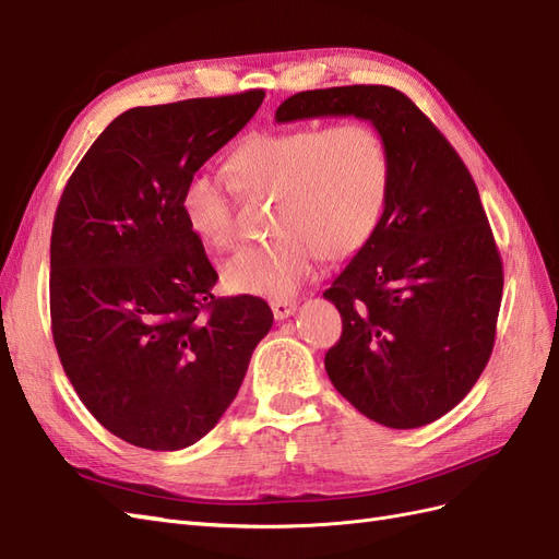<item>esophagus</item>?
I'll list each match as a JSON object with an SVG mask.
<instances>
[{"mask_svg": "<svg viewBox=\"0 0 559 559\" xmlns=\"http://www.w3.org/2000/svg\"><path fill=\"white\" fill-rule=\"evenodd\" d=\"M270 308H273V314H275L277 321L289 319V317L296 312V300L275 298V300H270Z\"/></svg>", "mask_w": 559, "mask_h": 559, "instance_id": "1", "label": "esophagus"}]
</instances>
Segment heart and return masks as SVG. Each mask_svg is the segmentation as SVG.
<instances>
[{"label":"heart","mask_w":559,"mask_h":559,"mask_svg":"<svg viewBox=\"0 0 559 559\" xmlns=\"http://www.w3.org/2000/svg\"><path fill=\"white\" fill-rule=\"evenodd\" d=\"M233 189L273 193L275 238L251 245L224 265L230 292L284 298L306 282L321 257L341 261L376 233L389 193L392 163L382 134L366 123L326 130L259 132L228 158ZM179 212L195 240L226 251L238 240L228 186L198 173L186 179Z\"/></svg>","instance_id":"1"}]
</instances>
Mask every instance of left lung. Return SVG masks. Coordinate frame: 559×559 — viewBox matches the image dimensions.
I'll return each instance as SVG.
<instances>
[{
	"label": "left lung",
	"mask_w": 559,
	"mask_h": 559,
	"mask_svg": "<svg viewBox=\"0 0 559 559\" xmlns=\"http://www.w3.org/2000/svg\"><path fill=\"white\" fill-rule=\"evenodd\" d=\"M354 116L392 163L380 224L324 292L343 317L326 373L378 425L443 417L478 382L495 347L503 270L460 154L411 97L389 86L302 91L275 121Z\"/></svg>",
	"instance_id": "left-lung-1"
}]
</instances>
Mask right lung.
Segmentation results:
<instances>
[{"mask_svg":"<svg viewBox=\"0 0 559 559\" xmlns=\"http://www.w3.org/2000/svg\"><path fill=\"white\" fill-rule=\"evenodd\" d=\"M265 93L134 107L67 181L50 235V324L79 399L121 441L173 452L226 413L273 326L257 296L216 298L218 275L179 195Z\"/></svg>","mask_w":559,"mask_h":559,"instance_id":"right-lung-1","label":"right lung"}]
</instances>
